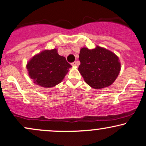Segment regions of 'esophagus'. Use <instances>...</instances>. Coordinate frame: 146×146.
<instances>
[{
    "mask_svg": "<svg viewBox=\"0 0 146 146\" xmlns=\"http://www.w3.org/2000/svg\"><path fill=\"white\" fill-rule=\"evenodd\" d=\"M78 64V62H76V61H75V62L71 63L72 66H77Z\"/></svg>",
    "mask_w": 146,
    "mask_h": 146,
    "instance_id": "34e87169",
    "label": "esophagus"
}]
</instances>
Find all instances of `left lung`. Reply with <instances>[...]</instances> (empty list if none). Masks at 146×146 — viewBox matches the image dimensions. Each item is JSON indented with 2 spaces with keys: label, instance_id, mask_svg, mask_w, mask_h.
<instances>
[{
  "label": "left lung",
  "instance_id": "8db88e82",
  "mask_svg": "<svg viewBox=\"0 0 146 146\" xmlns=\"http://www.w3.org/2000/svg\"><path fill=\"white\" fill-rule=\"evenodd\" d=\"M78 70L86 83L95 89L111 85L120 71L118 57L106 49L96 46L89 50L81 49Z\"/></svg>",
  "mask_w": 146,
  "mask_h": 146
}]
</instances>
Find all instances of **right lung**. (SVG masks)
Instances as JSON below:
<instances>
[{"mask_svg":"<svg viewBox=\"0 0 146 146\" xmlns=\"http://www.w3.org/2000/svg\"><path fill=\"white\" fill-rule=\"evenodd\" d=\"M71 67L56 49L43 51L33 57L26 65L34 83L44 88L54 87L60 83Z\"/></svg>","mask_w":146,"mask_h":146,"instance_id":"add662e5","label":"right lung"}]
</instances>
